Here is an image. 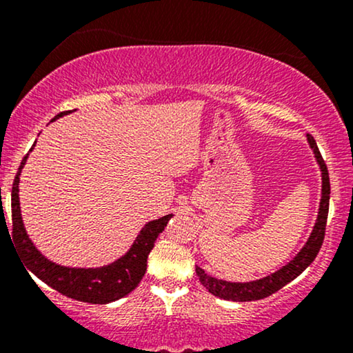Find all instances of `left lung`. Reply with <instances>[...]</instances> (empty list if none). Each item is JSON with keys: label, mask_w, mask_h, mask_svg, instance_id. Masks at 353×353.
I'll return each mask as SVG.
<instances>
[{"label": "left lung", "mask_w": 353, "mask_h": 353, "mask_svg": "<svg viewBox=\"0 0 353 353\" xmlns=\"http://www.w3.org/2000/svg\"><path fill=\"white\" fill-rule=\"evenodd\" d=\"M307 143H309L310 149L314 151L315 161H317L320 172H322V199H320L317 221H315L314 229H312L309 239H307L305 245L302 247L299 252L290 262L282 265L281 269L275 270L274 274H269L267 277L257 279V281L250 282H229L222 281V279H216L209 275L204 269L196 265V274L199 281L210 294L216 295L219 299L232 302H250V301H261V299L269 297L281 290L283 285L292 282L295 277H299L303 270L309 267L314 259L317 257L320 247H322L323 236H325V224L327 216H329V201H330V181H329V171L327 165L323 163L322 156L317 148V143L310 134H307Z\"/></svg>", "instance_id": "left-lung-1"}]
</instances>
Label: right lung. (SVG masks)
Returning <instances> with one entry per match:
<instances>
[{
	"instance_id": "add662e5",
	"label": "right lung",
	"mask_w": 353,
	"mask_h": 353,
	"mask_svg": "<svg viewBox=\"0 0 353 353\" xmlns=\"http://www.w3.org/2000/svg\"><path fill=\"white\" fill-rule=\"evenodd\" d=\"M59 112L54 119L68 114ZM28 159L24 156L19 165L11 190V221H13V241L18 247V254L21 261L26 264V269L33 272L39 281L58 290L59 294L74 301L88 303H109L117 299H123L136 289L137 283L144 277L145 267H148V255L152 250L154 242L168 225L172 214L148 222L141 229L139 236L136 237L134 244L112 264L94 267V269H83V267H64L54 264L50 259L36 249L26 229H24L21 208H19V176Z\"/></svg>"
}]
</instances>
